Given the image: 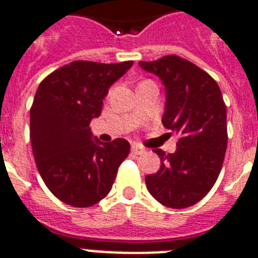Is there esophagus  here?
<instances>
[{"label": "esophagus", "mask_w": 258, "mask_h": 258, "mask_svg": "<svg viewBox=\"0 0 258 258\" xmlns=\"http://www.w3.org/2000/svg\"><path fill=\"white\" fill-rule=\"evenodd\" d=\"M131 151H133V154H135V155H142V154L145 153V149H142L141 146L134 145L133 147H131Z\"/></svg>", "instance_id": "34e87169"}]
</instances>
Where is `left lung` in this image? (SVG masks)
Instances as JSON below:
<instances>
[{"instance_id": "left-lung-1", "label": "left lung", "mask_w": 258, "mask_h": 258, "mask_svg": "<svg viewBox=\"0 0 258 258\" xmlns=\"http://www.w3.org/2000/svg\"><path fill=\"white\" fill-rule=\"evenodd\" d=\"M166 87L162 123L179 139L176 151L161 158V169L146 176L150 194L171 209L200 202L216 183L228 146L226 105L214 79L186 58L175 54L155 61H139Z\"/></svg>"}]
</instances>
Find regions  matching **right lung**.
<instances>
[{
	"label": "right lung",
	"instance_id": "add662e5",
	"mask_svg": "<svg viewBox=\"0 0 258 258\" xmlns=\"http://www.w3.org/2000/svg\"><path fill=\"white\" fill-rule=\"evenodd\" d=\"M133 64L72 61L48 75L36 91L30 107L32 151L44 183L64 204H97L128 157V142L93 141L89 123L100 116L111 84Z\"/></svg>",
	"mask_w": 258,
	"mask_h": 258
}]
</instances>
